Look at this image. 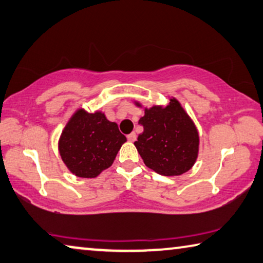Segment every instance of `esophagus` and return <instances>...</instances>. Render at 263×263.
Masks as SVG:
<instances>
[{
	"mask_svg": "<svg viewBox=\"0 0 263 263\" xmlns=\"http://www.w3.org/2000/svg\"><path fill=\"white\" fill-rule=\"evenodd\" d=\"M127 139L129 142H134L136 140V134L135 133H130V134L127 135Z\"/></svg>",
	"mask_w": 263,
	"mask_h": 263,
	"instance_id": "34e87169",
	"label": "esophagus"
}]
</instances>
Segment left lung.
<instances>
[{"mask_svg":"<svg viewBox=\"0 0 263 263\" xmlns=\"http://www.w3.org/2000/svg\"><path fill=\"white\" fill-rule=\"evenodd\" d=\"M139 123L143 133L134 144L146 166L166 177L192 168L199 153V134L177 99L166 107L145 108Z\"/></svg>","mask_w":263,"mask_h":263,"instance_id":"8db88e82","label":"left lung"}]
</instances>
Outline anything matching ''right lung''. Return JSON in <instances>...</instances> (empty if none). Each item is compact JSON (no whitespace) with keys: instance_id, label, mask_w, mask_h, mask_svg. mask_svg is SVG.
<instances>
[{"instance_id":"add662e5","label":"right lung","mask_w":263,"mask_h":263,"mask_svg":"<svg viewBox=\"0 0 263 263\" xmlns=\"http://www.w3.org/2000/svg\"><path fill=\"white\" fill-rule=\"evenodd\" d=\"M126 141L118 124L108 121L103 113L78 109L62 132L59 150L71 173L95 178L113 164Z\"/></svg>"}]
</instances>
